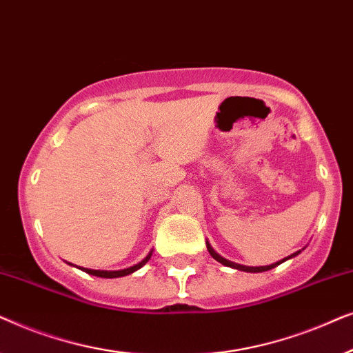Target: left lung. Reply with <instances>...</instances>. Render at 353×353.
Segmentation results:
<instances>
[{
	"mask_svg": "<svg viewBox=\"0 0 353 353\" xmlns=\"http://www.w3.org/2000/svg\"><path fill=\"white\" fill-rule=\"evenodd\" d=\"M207 250H209V254L212 255V257H214L216 262H220L221 265H225V267H230V268H236V270H241V272H248V273H262V272H268V270H272V268H274V267H278L279 263H283V262H286V260H289V259H292V257H296V255H299L302 252V250H297V252H294L292 255H289V257H286V259H283V260H279V262H276V263H272V265H267V267H245V265H239V263H234V262H230V260H226V259H223L221 257V255H219L215 252L214 249H212V245L207 243Z\"/></svg>",
	"mask_w": 353,
	"mask_h": 353,
	"instance_id": "left-lung-1",
	"label": "left lung"
}]
</instances>
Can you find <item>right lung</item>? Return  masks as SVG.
I'll return each mask as SVG.
<instances>
[{
	"mask_svg": "<svg viewBox=\"0 0 353 353\" xmlns=\"http://www.w3.org/2000/svg\"><path fill=\"white\" fill-rule=\"evenodd\" d=\"M151 255H152V250L139 263L133 265V267H130V268H125V270H115V272H108V270H90V268H81V267H80V270H81V272L88 273V274H94V276H98V278H120V276H127V274H132L133 272H137V270L141 268L143 265H146L148 260L151 259Z\"/></svg>",
	"mask_w": 353,
	"mask_h": 353,
	"instance_id": "1",
	"label": "right lung"
}]
</instances>
